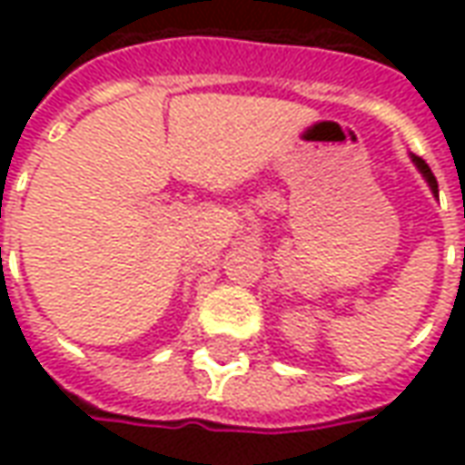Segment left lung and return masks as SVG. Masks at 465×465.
Masks as SVG:
<instances>
[{"label":"left lung","mask_w":465,"mask_h":465,"mask_svg":"<svg viewBox=\"0 0 465 465\" xmlns=\"http://www.w3.org/2000/svg\"><path fill=\"white\" fill-rule=\"evenodd\" d=\"M413 163L419 166V172L423 173V179L429 182L430 192H433V193H436V196H439V183H436V176H433V172H430V169H429V163L423 162L420 156H413Z\"/></svg>","instance_id":"obj_1"}]
</instances>
